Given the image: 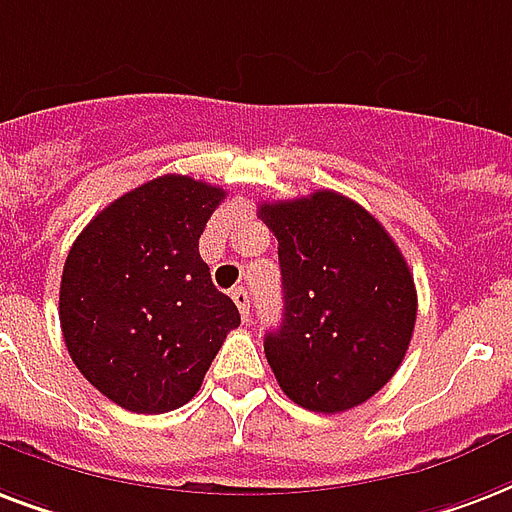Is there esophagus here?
<instances>
[{"label":"esophagus","instance_id":"esophagus-1","mask_svg":"<svg viewBox=\"0 0 512 512\" xmlns=\"http://www.w3.org/2000/svg\"><path fill=\"white\" fill-rule=\"evenodd\" d=\"M233 303L239 306L241 317L249 319V292L244 290V287H236V290H233Z\"/></svg>","mask_w":512,"mask_h":512}]
</instances>
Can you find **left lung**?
<instances>
[{"label":"left lung","mask_w":512,"mask_h":512,"mask_svg":"<svg viewBox=\"0 0 512 512\" xmlns=\"http://www.w3.org/2000/svg\"><path fill=\"white\" fill-rule=\"evenodd\" d=\"M279 241L284 319L265 357L300 408L341 413L376 395L403 362L416 284L384 225L333 190L260 204Z\"/></svg>","instance_id":"obj_1"}]
</instances>
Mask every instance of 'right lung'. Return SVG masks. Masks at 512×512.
<instances>
[{
	"instance_id": "obj_1",
	"label": "right lung",
	"mask_w": 512,
	"mask_h": 512,
	"mask_svg": "<svg viewBox=\"0 0 512 512\" xmlns=\"http://www.w3.org/2000/svg\"><path fill=\"white\" fill-rule=\"evenodd\" d=\"M222 198V187L182 174L150 179L101 209L66 255L58 319L69 357L126 411L193 400L241 325L198 255Z\"/></svg>"
}]
</instances>
